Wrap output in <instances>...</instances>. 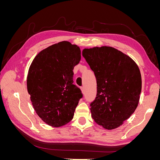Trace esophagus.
Listing matches in <instances>:
<instances>
[{
    "label": "esophagus",
    "instance_id": "1",
    "mask_svg": "<svg viewBox=\"0 0 160 160\" xmlns=\"http://www.w3.org/2000/svg\"><path fill=\"white\" fill-rule=\"evenodd\" d=\"M81 90L82 93L84 94V93H85V89H84L83 87H81Z\"/></svg>",
    "mask_w": 160,
    "mask_h": 160
}]
</instances>
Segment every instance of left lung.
I'll list each match as a JSON object with an SVG mask.
<instances>
[{
    "label": "left lung",
    "mask_w": 160,
    "mask_h": 160,
    "mask_svg": "<svg viewBox=\"0 0 160 160\" xmlns=\"http://www.w3.org/2000/svg\"><path fill=\"white\" fill-rule=\"evenodd\" d=\"M82 54L97 80L91 117L106 129L118 128L138 105L142 91L139 67L130 57L112 47L84 49Z\"/></svg>",
    "instance_id": "8db88e82"
}]
</instances>
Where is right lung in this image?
Masks as SVG:
<instances>
[{
    "instance_id": "add662e5",
    "label": "right lung",
    "mask_w": 160,
    "mask_h": 160,
    "mask_svg": "<svg viewBox=\"0 0 160 160\" xmlns=\"http://www.w3.org/2000/svg\"><path fill=\"white\" fill-rule=\"evenodd\" d=\"M81 49L61 41L39 52L32 61L27 86L33 108L52 127H61L73 118L82 93L73 84L74 67L81 60Z\"/></svg>"
}]
</instances>
